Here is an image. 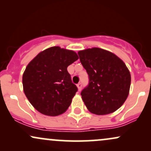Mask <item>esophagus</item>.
Segmentation results:
<instances>
[{
  "instance_id": "esophagus-1",
  "label": "esophagus",
  "mask_w": 151,
  "mask_h": 151,
  "mask_svg": "<svg viewBox=\"0 0 151 151\" xmlns=\"http://www.w3.org/2000/svg\"><path fill=\"white\" fill-rule=\"evenodd\" d=\"M77 86V88H78V91H81V86H82V85H81V83H79V84H78Z\"/></svg>"
}]
</instances>
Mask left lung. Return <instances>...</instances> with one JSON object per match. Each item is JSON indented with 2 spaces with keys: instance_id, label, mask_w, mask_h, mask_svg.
Wrapping results in <instances>:
<instances>
[{
  "instance_id": "1",
  "label": "left lung",
  "mask_w": 151,
  "mask_h": 151,
  "mask_svg": "<svg viewBox=\"0 0 151 151\" xmlns=\"http://www.w3.org/2000/svg\"><path fill=\"white\" fill-rule=\"evenodd\" d=\"M81 65L89 75V85L81 92L91 113L106 115L124 104L129 93L131 74L115 54L98 47L78 52Z\"/></svg>"
}]
</instances>
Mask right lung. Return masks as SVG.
Masks as SVG:
<instances>
[{
	"label": "right lung",
	"instance_id": "add662e5",
	"mask_svg": "<svg viewBox=\"0 0 151 151\" xmlns=\"http://www.w3.org/2000/svg\"><path fill=\"white\" fill-rule=\"evenodd\" d=\"M79 59L72 50L51 47L26 67L22 86L26 97L40 113L55 116L65 113L77 91L67 67Z\"/></svg>",
	"mask_w": 151,
	"mask_h": 151
}]
</instances>
